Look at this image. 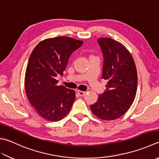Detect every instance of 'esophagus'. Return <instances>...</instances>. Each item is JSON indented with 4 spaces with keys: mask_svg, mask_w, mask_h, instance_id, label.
I'll return each mask as SVG.
<instances>
[{
    "mask_svg": "<svg viewBox=\"0 0 159 159\" xmlns=\"http://www.w3.org/2000/svg\"><path fill=\"white\" fill-rule=\"evenodd\" d=\"M77 94L79 95V96H80V97L84 96V95L86 94V92L82 91H77Z\"/></svg>",
    "mask_w": 159,
    "mask_h": 159,
    "instance_id": "esophagus-1",
    "label": "esophagus"
}]
</instances>
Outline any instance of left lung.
Segmentation results:
<instances>
[{
    "mask_svg": "<svg viewBox=\"0 0 159 159\" xmlns=\"http://www.w3.org/2000/svg\"><path fill=\"white\" fill-rule=\"evenodd\" d=\"M103 54L102 78L108 81L107 89L91 105L93 113L104 120L124 115L133 104L138 84L134 59L123 45L110 38L98 39Z\"/></svg>",
    "mask_w": 159,
    "mask_h": 159,
    "instance_id": "1",
    "label": "left lung"
}]
</instances>
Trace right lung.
<instances>
[{
    "label": "right lung",
    "mask_w": 159,
    "mask_h": 159,
    "mask_svg": "<svg viewBox=\"0 0 159 159\" xmlns=\"http://www.w3.org/2000/svg\"><path fill=\"white\" fill-rule=\"evenodd\" d=\"M83 41L67 37L46 39L30 56L25 76L30 102L42 118L56 122L68 114L75 99L74 90L57 86L55 77L63 75L70 56Z\"/></svg>",
    "instance_id": "obj_1"
}]
</instances>
